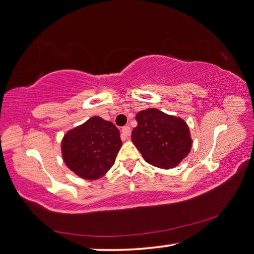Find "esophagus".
Here are the masks:
<instances>
[{"label":"esophagus","instance_id":"1","mask_svg":"<svg viewBox=\"0 0 254 254\" xmlns=\"http://www.w3.org/2000/svg\"><path fill=\"white\" fill-rule=\"evenodd\" d=\"M130 134H131L130 127L129 126H125L123 129H122V139L123 140L128 139V137L130 136Z\"/></svg>","mask_w":254,"mask_h":254}]
</instances>
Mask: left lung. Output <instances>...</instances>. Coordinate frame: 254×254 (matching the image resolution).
Masks as SVG:
<instances>
[{
    "label": "left lung",
    "mask_w": 254,
    "mask_h": 254,
    "mask_svg": "<svg viewBox=\"0 0 254 254\" xmlns=\"http://www.w3.org/2000/svg\"><path fill=\"white\" fill-rule=\"evenodd\" d=\"M136 120L131 140L150 165L168 170L188 156L192 138L183 119L149 108L139 111Z\"/></svg>",
    "instance_id": "8db88e82"
}]
</instances>
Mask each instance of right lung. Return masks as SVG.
I'll use <instances>...</instances> for the list:
<instances>
[{"mask_svg":"<svg viewBox=\"0 0 254 254\" xmlns=\"http://www.w3.org/2000/svg\"><path fill=\"white\" fill-rule=\"evenodd\" d=\"M122 145L118 128L95 116L64 135L62 157L74 174L93 181L110 170Z\"/></svg>","mask_w":254,"mask_h":254,"instance_id":"obj_1","label":"right lung"}]
</instances>
